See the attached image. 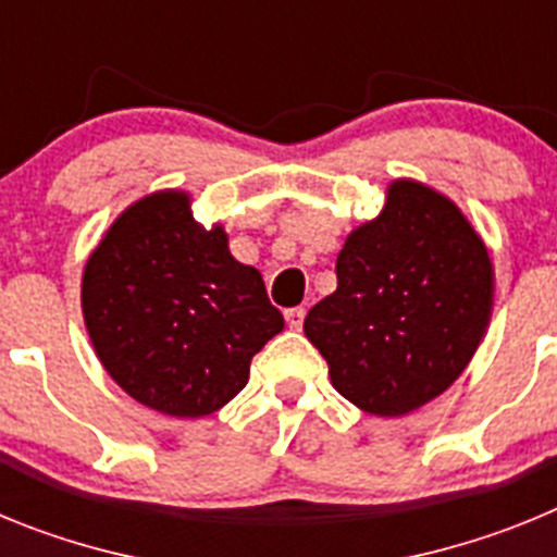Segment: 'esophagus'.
I'll list each match as a JSON object with an SVG mask.
<instances>
[{"instance_id":"esophagus-1","label":"esophagus","mask_w":557,"mask_h":557,"mask_svg":"<svg viewBox=\"0 0 557 557\" xmlns=\"http://www.w3.org/2000/svg\"><path fill=\"white\" fill-rule=\"evenodd\" d=\"M284 318H287V326L298 332V329L304 326V318H307V309H301V307L287 309V312H284Z\"/></svg>"}]
</instances>
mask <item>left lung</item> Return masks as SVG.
Instances as JSON below:
<instances>
[{
	"mask_svg": "<svg viewBox=\"0 0 557 557\" xmlns=\"http://www.w3.org/2000/svg\"><path fill=\"white\" fill-rule=\"evenodd\" d=\"M494 309V264L455 200L412 178L387 186L382 211L346 236L337 289L304 332L334 391L359 410L398 418L449 391Z\"/></svg>",
	"mask_w": 557,
	"mask_h": 557,
	"instance_id": "left-lung-1",
	"label": "left lung"
}]
</instances>
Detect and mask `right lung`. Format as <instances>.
<instances>
[{"instance_id":"right-lung-1","label":"right lung","mask_w":557,"mask_h":557,"mask_svg":"<svg viewBox=\"0 0 557 557\" xmlns=\"http://www.w3.org/2000/svg\"><path fill=\"white\" fill-rule=\"evenodd\" d=\"M81 304L108 376L175 418L228 405L284 329L262 273L231 256L223 225L191 218L181 189L150 191L113 220L83 268Z\"/></svg>"}]
</instances>
